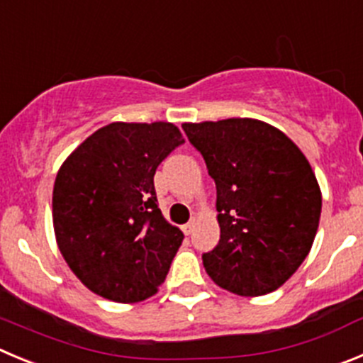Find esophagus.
<instances>
[{"instance_id":"esophagus-1","label":"esophagus","mask_w":363,"mask_h":363,"mask_svg":"<svg viewBox=\"0 0 363 363\" xmlns=\"http://www.w3.org/2000/svg\"><path fill=\"white\" fill-rule=\"evenodd\" d=\"M193 228H195V222H188V223H184V225H182V231H184V235H191L193 233Z\"/></svg>"}]
</instances>
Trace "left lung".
<instances>
[{
	"mask_svg": "<svg viewBox=\"0 0 363 363\" xmlns=\"http://www.w3.org/2000/svg\"><path fill=\"white\" fill-rule=\"evenodd\" d=\"M216 184L220 242L202 254L220 289L265 296L292 277L319 229V182L279 128L252 120L182 123Z\"/></svg>",
	"mask_w": 363,
	"mask_h": 363,
	"instance_id": "left-lung-1",
	"label": "left lung"
}]
</instances>
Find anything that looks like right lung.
I'll use <instances>...</instances> for the list:
<instances>
[{"label": "right lung", "instance_id": "right-lung-1", "mask_svg": "<svg viewBox=\"0 0 363 363\" xmlns=\"http://www.w3.org/2000/svg\"><path fill=\"white\" fill-rule=\"evenodd\" d=\"M184 143L174 123L105 125L62 162L53 186L57 245L91 292L140 303L157 292L184 235L164 220L154 175Z\"/></svg>", "mask_w": 363, "mask_h": 363}]
</instances>
